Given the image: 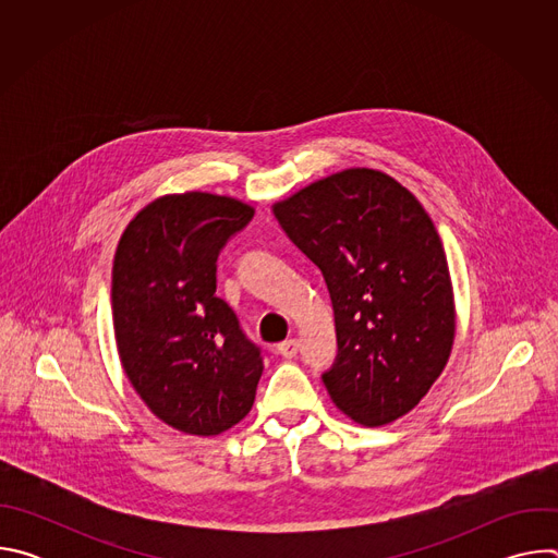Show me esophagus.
<instances>
[{"label": "esophagus", "instance_id": "esophagus-1", "mask_svg": "<svg viewBox=\"0 0 558 558\" xmlns=\"http://www.w3.org/2000/svg\"><path fill=\"white\" fill-rule=\"evenodd\" d=\"M298 349H300V342H298L295 338L284 340V342H280V344H278V353H280L282 357H287V360L295 357V355H298Z\"/></svg>", "mask_w": 558, "mask_h": 558}]
</instances>
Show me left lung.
Instances as JSON below:
<instances>
[{
	"label": "left lung",
	"mask_w": 558,
	"mask_h": 558,
	"mask_svg": "<svg viewBox=\"0 0 558 558\" xmlns=\"http://www.w3.org/2000/svg\"><path fill=\"white\" fill-rule=\"evenodd\" d=\"M291 243L325 276L338 355L323 381L362 426L413 411L441 375L454 302L439 233L395 179L344 170L278 203Z\"/></svg>",
	"instance_id": "left-lung-1"
}]
</instances>
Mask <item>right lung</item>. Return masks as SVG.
Returning a JSON list of instances; mask_svg holds the SVG:
<instances>
[{
	"label": "right lung",
	"mask_w": 558,
	"mask_h": 558,
	"mask_svg": "<svg viewBox=\"0 0 558 558\" xmlns=\"http://www.w3.org/2000/svg\"><path fill=\"white\" fill-rule=\"evenodd\" d=\"M254 218L241 201L187 192L141 209L112 267L119 357L147 409L187 435H218L254 407L263 349L216 295V260Z\"/></svg>",
	"instance_id": "right-lung-1"
}]
</instances>
